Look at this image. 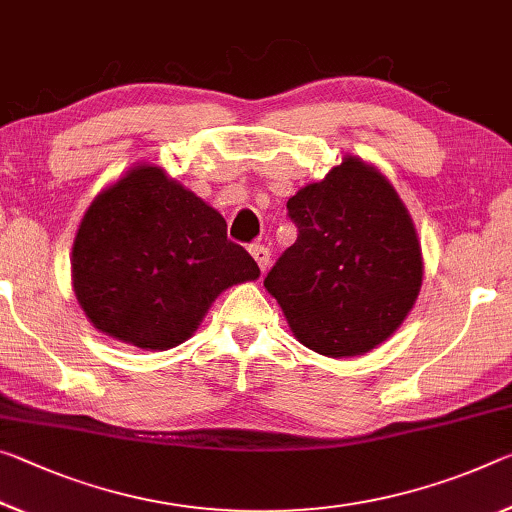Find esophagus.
<instances>
[{
  "label": "esophagus",
  "instance_id": "34e87169",
  "mask_svg": "<svg viewBox=\"0 0 512 512\" xmlns=\"http://www.w3.org/2000/svg\"><path fill=\"white\" fill-rule=\"evenodd\" d=\"M250 255H253V259L257 262L259 271H266V266L271 262V250L266 246H259V243H253V246H250Z\"/></svg>",
  "mask_w": 512,
  "mask_h": 512
}]
</instances>
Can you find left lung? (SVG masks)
Masks as SVG:
<instances>
[{
	"mask_svg": "<svg viewBox=\"0 0 512 512\" xmlns=\"http://www.w3.org/2000/svg\"><path fill=\"white\" fill-rule=\"evenodd\" d=\"M298 239L266 273L291 330L330 358L371 351L401 326L421 287L415 225L383 175L346 157L287 202Z\"/></svg>",
	"mask_w": 512,
	"mask_h": 512,
	"instance_id": "8db88e82",
	"label": "left lung"
}]
</instances>
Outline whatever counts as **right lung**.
Returning a JSON list of instances; mask_svg holds the SVG:
<instances>
[{"label": "right lung", "instance_id": "right-lung-1", "mask_svg": "<svg viewBox=\"0 0 512 512\" xmlns=\"http://www.w3.org/2000/svg\"><path fill=\"white\" fill-rule=\"evenodd\" d=\"M257 278L225 218L157 166L102 191L72 248V285L93 326L150 351L182 344L223 289Z\"/></svg>", "mask_w": 512, "mask_h": 512}]
</instances>
